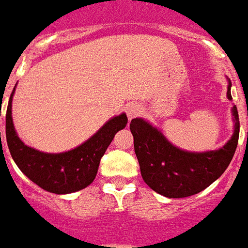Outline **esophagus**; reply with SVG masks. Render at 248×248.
<instances>
[{
    "instance_id": "obj_1",
    "label": "esophagus",
    "mask_w": 248,
    "mask_h": 248,
    "mask_svg": "<svg viewBox=\"0 0 248 248\" xmlns=\"http://www.w3.org/2000/svg\"><path fill=\"white\" fill-rule=\"evenodd\" d=\"M141 112V107L139 103H135V102H131L128 103L127 107H126V113H127L128 120H132V118L137 117Z\"/></svg>"
}]
</instances>
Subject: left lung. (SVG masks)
<instances>
[{
	"label": "left lung",
	"instance_id": "1",
	"mask_svg": "<svg viewBox=\"0 0 248 248\" xmlns=\"http://www.w3.org/2000/svg\"><path fill=\"white\" fill-rule=\"evenodd\" d=\"M231 85L230 82L227 89L230 101L232 99ZM232 113L234 131L231 140L219 150L205 153H189L178 149L149 122L134 118L130 130L143 182L168 198H185L204 190L226 171L236 151L240 136L236 106L232 108Z\"/></svg>",
	"mask_w": 248,
	"mask_h": 248
}]
</instances>
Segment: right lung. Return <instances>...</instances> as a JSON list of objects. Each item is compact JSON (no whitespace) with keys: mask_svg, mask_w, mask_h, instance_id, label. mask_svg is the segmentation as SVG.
<instances>
[{"mask_svg":"<svg viewBox=\"0 0 248 248\" xmlns=\"http://www.w3.org/2000/svg\"><path fill=\"white\" fill-rule=\"evenodd\" d=\"M14 92L15 88L6 111V140L18 169L41 189L55 194H69L88 186L94 180L99 161L114 135L126 127L127 116L122 113L111 118L89 140L70 151L62 154L41 153L25 145L15 131L12 122Z\"/></svg>","mask_w":248,"mask_h":248,"instance_id":"right-lung-1","label":"right lung"}]
</instances>
